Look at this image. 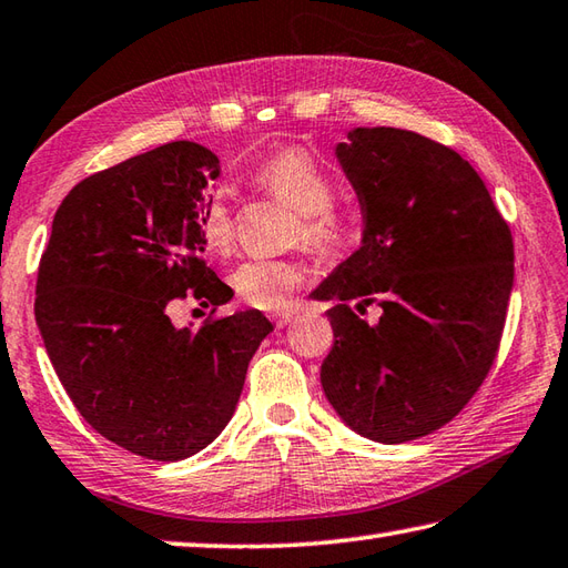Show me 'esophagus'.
<instances>
[{"instance_id":"1","label":"esophagus","mask_w":568,"mask_h":568,"mask_svg":"<svg viewBox=\"0 0 568 568\" xmlns=\"http://www.w3.org/2000/svg\"><path fill=\"white\" fill-rule=\"evenodd\" d=\"M296 316H298L296 308H284V312H276V314L272 316V321H274V324L280 326V328H284V326L292 324V321H294Z\"/></svg>"}]
</instances>
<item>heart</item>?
Listing matches in <instances>:
<instances>
[{
	"label": "heart",
	"instance_id": "obj_1",
	"mask_svg": "<svg viewBox=\"0 0 568 568\" xmlns=\"http://www.w3.org/2000/svg\"><path fill=\"white\" fill-rule=\"evenodd\" d=\"M252 180L270 195L280 197L298 212V234L321 254H334L346 244V224L334 210V183L316 160L302 148H282L254 168ZM197 227L202 244L212 252H224L232 244V212L222 192H210L202 202ZM232 288L244 304L264 312L284 308L298 284L304 282V264L292 256L270 260L254 256L232 272Z\"/></svg>",
	"mask_w": 568,
	"mask_h": 568
}]
</instances>
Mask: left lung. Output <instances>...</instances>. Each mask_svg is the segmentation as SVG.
<instances>
[{"label": "left lung", "mask_w": 568, "mask_h": 568, "mask_svg": "<svg viewBox=\"0 0 568 568\" xmlns=\"http://www.w3.org/2000/svg\"><path fill=\"white\" fill-rule=\"evenodd\" d=\"M336 158L363 212L361 247L312 298L334 302L321 363L353 433L398 445L440 430L495 363L515 284V244L477 170L400 128H353ZM378 301L376 325L349 306Z\"/></svg>", "instance_id": "1"}]
</instances>
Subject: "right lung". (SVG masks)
<instances>
[{
    "label": "right lung",
    "mask_w": 568,
    "mask_h": 568,
    "mask_svg": "<svg viewBox=\"0 0 568 568\" xmlns=\"http://www.w3.org/2000/svg\"><path fill=\"white\" fill-rule=\"evenodd\" d=\"M217 175V155L187 141L101 170L63 197L39 262L34 314L69 398L105 440L160 463L224 430L274 331L256 308L197 331L168 316L187 292L215 308L232 298L197 227Z\"/></svg>",
    "instance_id": "1"
}]
</instances>
